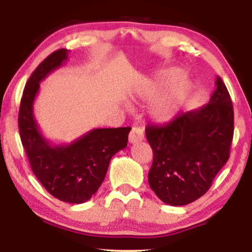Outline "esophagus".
Wrapping results in <instances>:
<instances>
[{"label": "esophagus", "instance_id": "esophagus-1", "mask_svg": "<svg viewBox=\"0 0 252 252\" xmlns=\"http://www.w3.org/2000/svg\"><path fill=\"white\" fill-rule=\"evenodd\" d=\"M143 137V130L140 127H133L128 135V141L129 143H137L140 141H142Z\"/></svg>", "mask_w": 252, "mask_h": 252}]
</instances>
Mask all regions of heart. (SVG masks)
Instances as JSON below:
<instances>
[{
	"label": "heart",
	"instance_id": "b5f03b06",
	"mask_svg": "<svg viewBox=\"0 0 252 252\" xmlns=\"http://www.w3.org/2000/svg\"><path fill=\"white\" fill-rule=\"evenodd\" d=\"M184 78V72L180 68L170 67L161 70L151 79L144 87V95L147 98H154L171 84L163 94H161L150 105V116L159 123H165L173 119L186 99L190 94V85L186 81H180Z\"/></svg>",
	"mask_w": 252,
	"mask_h": 252
}]
</instances>
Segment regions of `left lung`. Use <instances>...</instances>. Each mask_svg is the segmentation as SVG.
I'll list each match as a JSON object with an SVG mask.
<instances>
[{
  "label": "left lung",
  "mask_w": 252,
  "mask_h": 252,
  "mask_svg": "<svg viewBox=\"0 0 252 252\" xmlns=\"http://www.w3.org/2000/svg\"><path fill=\"white\" fill-rule=\"evenodd\" d=\"M215 84L208 104L180 113L166 125L146 128L154 153L148 181L168 205L189 204L204 195L229 158L233 104L221 79L217 77Z\"/></svg>",
  "instance_id": "left-lung-1"
}]
</instances>
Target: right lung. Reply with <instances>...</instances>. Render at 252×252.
I'll return each instance as SVG.
<instances>
[{
    "label": "right lung",
    "instance_id": "obj_1",
    "mask_svg": "<svg viewBox=\"0 0 252 252\" xmlns=\"http://www.w3.org/2000/svg\"><path fill=\"white\" fill-rule=\"evenodd\" d=\"M68 50L49 55L31 75L20 101V139L31 167L41 185L61 201L81 204L89 201L104 180L111 158L128 142L130 127L95 128L71 143L53 144L42 135L33 105L40 82L67 61Z\"/></svg>",
    "mask_w": 252,
    "mask_h": 252
}]
</instances>
